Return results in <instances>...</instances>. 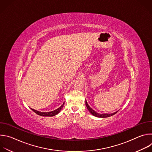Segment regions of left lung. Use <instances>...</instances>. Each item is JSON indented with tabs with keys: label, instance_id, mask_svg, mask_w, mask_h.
Returning <instances> with one entry per match:
<instances>
[{
	"label": "left lung",
	"instance_id": "left-lung-1",
	"mask_svg": "<svg viewBox=\"0 0 152 152\" xmlns=\"http://www.w3.org/2000/svg\"><path fill=\"white\" fill-rule=\"evenodd\" d=\"M85 104H86V107H87L88 110L89 111V112L94 116L95 117H99V118H106V117H111L114 114H115L118 111H116L114 113H111V114H99L97 113V112H96L95 111H94L92 108L88 105L87 102H86V100H85Z\"/></svg>",
	"mask_w": 152,
	"mask_h": 152
}]
</instances>
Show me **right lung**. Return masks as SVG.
Instances as JSON below:
<instances>
[{
	"mask_svg": "<svg viewBox=\"0 0 152 152\" xmlns=\"http://www.w3.org/2000/svg\"><path fill=\"white\" fill-rule=\"evenodd\" d=\"M64 105V102L62 103V104L59 108H58V109H56V110H54L53 111H50V112H45V113L43 112L42 113V112H39V111H37L35 110L32 109V108H31V110L34 113H35L39 115L44 116V117H52V116H55V115H57L61 111L62 108L63 107Z\"/></svg>",
	"mask_w": 152,
	"mask_h": 152,
	"instance_id": "right-lung-1",
	"label": "right lung"
}]
</instances>
